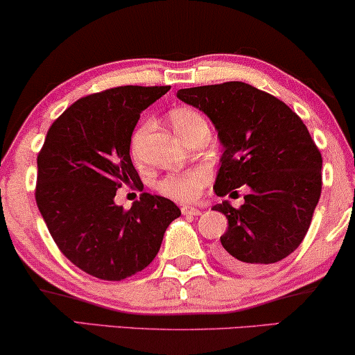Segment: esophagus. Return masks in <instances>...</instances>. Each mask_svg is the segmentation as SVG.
I'll return each mask as SVG.
<instances>
[{"label": "esophagus", "mask_w": 355, "mask_h": 355, "mask_svg": "<svg viewBox=\"0 0 355 355\" xmlns=\"http://www.w3.org/2000/svg\"><path fill=\"white\" fill-rule=\"evenodd\" d=\"M181 211H182V215H191V216H198L200 215V210H198V208H196V207H191V205H182L181 207Z\"/></svg>", "instance_id": "1"}]
</instances>
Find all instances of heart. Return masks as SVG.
Returning <instances> with one entry per match:
<instances>
[{
    "label": "heart",
    "instance_id": "heart-1",
    "mask_svg": "<svg viewBox=\"0 0 355 355\" xmlns=\"http://www.w3.org/2000/svg\"><path fill=\"white\" fill-rule=\"evenodd\" d=\"M205 121L202 118V114H198L197 111L193 110H187V108H179L174 110L171 113V124L174 130L178 134L184 132L189 128H192L193 124L202 123ZM150 129V123L145 121L139 125V129L135 130L132 139H130V152H132L134 157H137L139 150H140V142H142L144 135L147 134V130ZM211 178V171L210 168L207 166H193L189 168L186 171H176V173H169L164 176L162 181H158L157 189L164 196L176 198V200L181 202H192L200 196L202 189L207 186L208 181Z\"/></svg>",
    "mask_w": 355,
    "mask_h": 355
}]
</instances>
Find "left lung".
<instances>
[{
  "instance_id": "left-lung-1",
  "label": "left lung",
  "mask_w": 355,
  "mask_h": 355,
  "mask_svg": "<svg viewBox=\"0 0 355 355\" xmlns=\"http://www.w3.org/2000/svg\"><path fill=\"white\" fill-rule=\"evenodd\" d=\"M178 98L215 125L223 145L216 196L250 189L241 208L227 200L213 207L227 218L218 261L236 273H254L293 254L322 193V153L302 119L244 82L181 89Z\"/></svg>"
}]
</instances>
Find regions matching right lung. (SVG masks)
I'll use <instances>...</instances> for the list:
<instances>
[{
	"instance_id": "add662e5",
	"label": "right lung",
	"mask_w": 355,
	"mask_h": 355,
	"mask_svg": "<svg viewBox=\"0 0 355 355\" xmlns=\"http://www.w3.org/2000/svg\"><path fill=\"white\" fill-rule=\"evenodd\" d=\"M169 89L124 85L77 100L48 129L37 157L35 200L48 231L66 259L95 278L142 271L181 216L176 203L147 192L129 210L114 202L123 184H142L130 137L140 113Z\"/></svg>"
}]
</instances>
